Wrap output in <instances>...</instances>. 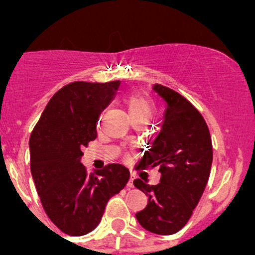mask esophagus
I'll return each mask as SVG.
<instances>
[{
	"label": "esophagus",
	"instance_id": "1",
	"mask_svg": "<svg viewBox=\"0 0 255 255\" xmlns=\"http://www.w3.org/2000/svg\"><path fill=\"white\" fill-rule=\"evenodd\" d=\"M133 181H134V177L130 176L129 177V181H128V184H127V186L128 187H133V186H134V185H133Z\"/></svg>",
	"mask_w": 255,
	"mask_h": 255
}]
</instances>
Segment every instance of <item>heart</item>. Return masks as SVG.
Returning a JSON list of instances; mask_svg holds the SVG:
<instances>
[{"label": "heart", "instance_id": "obj_1", "mask_svg": "<svg viewBox=\"0 0 255 255\" xmlns=\"http://www.w3.org/2000/svg\"><path fill=\"white\" fill-rule=\"evenodd\" d=\"M128 113L132 121L143 120L149 122L153 117L154 106L148 99L140 96V95H132L126 100Z\"/></svg>", "mask_w": 255, "mask_h": 255}]
</instances>
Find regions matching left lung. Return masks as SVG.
<instances>
[{"mask_svg": "<svg viewBox=\"0 0 255 255\" xmlns=\"http://www.w3.org/2000/svg\"><path fill=\"white\" fill-rule=\"evenodd\" d=\"M151 89L165 104V112L160 132L135 169L158 166L161 177L158 185L133 181L148 196L145 208L135 217L144 230L169 236L186 225L204 194L212 165V142L204 117L185 97L163 85Z\"/></svg>", "mask_w": 255, "mask_h": 255, "instance_id": "1", "label": "left lung"}]
</instances>
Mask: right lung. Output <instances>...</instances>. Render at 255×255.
Wrapping results in <instances>:
<instances>
[{
  "instance_id": "1",
  "label": "right lung",
  "mask_w": 255,
  "mask_h": 255,
  "mask_svg": "<svg viewBox=\"0 0 255 255\" xmlns=\"http://www.w3.org/2000/svg\"><path fill=\"white\" fill-rule=\"evenodd\" d=\"M120 81H76L48 102L29 138L30 173L51 222L69 236H84L99 226L107 201L129 179L121 164L87 174L82 148L96 139L102 111L115 99Z\"/></svg>"
}]
</instances>
